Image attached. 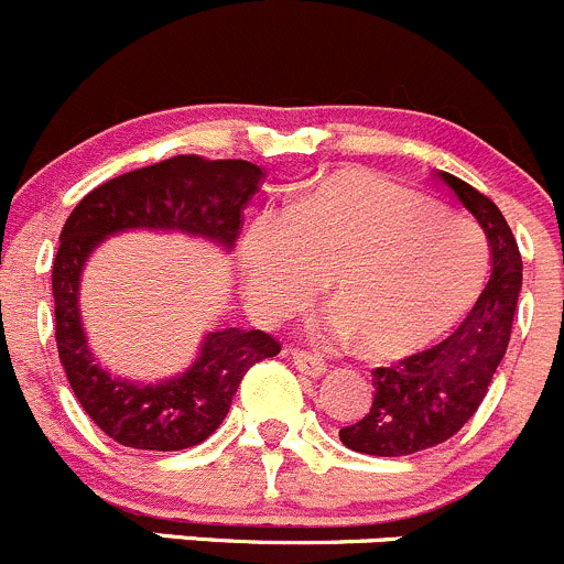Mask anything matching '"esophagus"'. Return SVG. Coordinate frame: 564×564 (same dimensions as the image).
<instances>
[{"instance_id":"1","label":"esophagus","mask_w":564,"mask_h":564,"mask_svg":"<svg viewBox=\"0 0 564 564\" xmlns=\"http://www.w3.org/2000/svg\"><path fill=\"white\" fill-rule=\"evenodd\" d=\"M288 354H290V359H293L295 370L304 372V376L317 378L326 372V361H323L317 354H310V350H299V348H290Z\"/></svg>"}]
</instances>
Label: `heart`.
Wrapping results in <instances>:
<instances>
[{
	"mask_svg": "<svg viewBox=\"0 0 564 564\" xmlns=\"http://www.w3.org/2000/svg\"><path fill=\"white\" fill-rule=\"evenodd\" d=\"M488 269L474 221L367 170L317 177L288 210L254 216L238 243L254 317L290 315L326 280L337 310L317 328L356 337L372 359H400L449 332L477 304Z\"/></svg>",
	"mask_w": 564,
	"mask_h": 564,
	"instance_id": "1",
	"label": "heart"
}]
</instances>
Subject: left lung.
I'll return each mask as SVG.
<instances>
[{"mask_svg": "<svg viewBox=\"0 0 564 564\" xmlns=\"http://www.w3.org/2000/svg\"><path fill=\"white\" fill-rule=\"evenodd\" d=\"M438 181L479 221L490 249V280L464 323L444 343L372 370V405L339 431L354 453L400 458L453 438L488 394L510 343L521 293V252L501 210L485 194L449 172Z\"/></svg>", "mask_w": 564, "mask_h": 564, "instance_id": "8db88e82", "label": "left lung"}]
</instances>
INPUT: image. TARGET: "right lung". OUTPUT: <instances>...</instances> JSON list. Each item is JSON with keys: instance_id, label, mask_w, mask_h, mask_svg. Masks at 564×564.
Here are the masks:
<instances>
[{"instance_id": "obj_1", "label": "right lung", "mask_w": 564, "mask_h": 564, "mask_svg": "<svg viewBox=\"0 0 564 564\" xmlns=\"http://www.w3.org/2000/svg\"><path fill=\"white\" fill-rule=\"evenodd\" d=\"M260 181L263 170L252 161L175 155L93 188L65 221L52 269L59 361L82 409L122 447L175 453L205 442L230 411L249 367L280 354V343L258 328H214L177 376L155 383L111 376L95 359L82 321L87 260L106 238L128 230L183 232L232 252Z\"/></svg>"}]
</instances>
